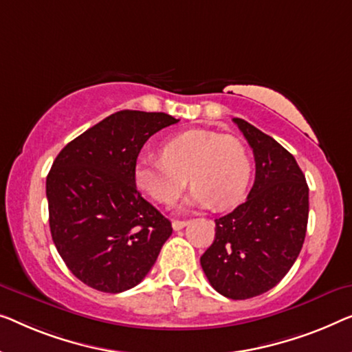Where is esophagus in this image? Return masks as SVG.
<instances>
[{
    "label": "esophagus",
    "mask_w": 352,
    "mask_h": 352,
    "mask_svg": "<svg viewBox=\"0 0 352 352\" xmlns=\"http://www.w3.org/2000/svg\"><path fill=\"white\" fill-rule=\"evenodd\" d=\"M171 226L175 230H181V228H184L187 226V222L186 221H173Z\"/></svg>",
    "instance_id": "34e87169"
}]
</instances>
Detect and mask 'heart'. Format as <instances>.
<instances>
[{
	"mask_svg": "<svg viewBox=\"0 0 352 352\" xmlns=\"http://www.w3.org/2000/svg\"><path fill=\"white\" fill-rule=\"evenodd\" d=\"M251 157L241 140L211 130H187L168 140L162 159H140L136 187L152 200L171 205L188 184L187 206L227 210L241 201L251 179Z\"/></svg>",
	"mask_w": 352,
	"mask_h": 352,
	"instance_id": "obj_1",
	"label": "heart"
}]
</instances>
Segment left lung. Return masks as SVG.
Instances as JSON below:
<instances>
[{
	"mask_svg": "<svg viewBox=\"0 0 352 352\" xmlns=\"http://www.w3.org/2000/svg\"><path fill=\"white\" fill-rule=\"evenodd\" d=\"M256 159L246 201L216 219V236L200 257L211 286L232 300L273 289L297 261L308 223V184L289 151L243 119H233Z\"/></svg>",
	"mask_w": 352,
	"mask_h": 352,
	"instance_id": "8db88e82",
	"label": "left lung"
}]
</instances>
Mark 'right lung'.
I'll use <instances>...</instances> for the list:
<instances>
[{
    "label": "right lung",
    "mask_w": 352,
    "mask_h": 352,
    "mask_svg": "<svg viewBox=\"0 0 352 352\" xmlns=\"http://www.w3.org/2000/svg\"><path fill=\"white\" fill-rule=\"evenodd\" d=\"M179 122L165 113L119 111L68 142L45 181L49 226L66 267L89 287L119 294L140 284L173 233L133 179L152 135Z\"/></svg>",
    "instance_id": "add662e5"
}]
</instances>
